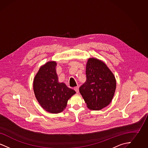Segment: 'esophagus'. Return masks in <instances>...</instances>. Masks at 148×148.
<instances>
[{
  "label": "esophagus",
  "instance_id": "1",
  "mask_svg": "<svg viewBox=\"0 0 148 148\" xmlns=\"http://www.w3.org/2000/svg\"><path fill=\"white\" fill-rule=\"evenodd\" d=\"M74 90H75V91L77 92V93L79 92V87L78 86H77V87H75V88H74Z\"/></svg>",
  "mask_w": 148,
  "mask_h": 148
}]
</instances>
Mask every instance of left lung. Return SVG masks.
Segmentation results:
<instances>
[{"label":"left lung","mask_w":148,"mask_h":148,"mask_svg":"<svg viewBox=\"0 0 148 148\" xmlns=\"http://www.w3.org/2000/svg\"><path fill=\"white\" fill-rule=\"evenodd\" d=\"M86 80L79 88L87 107L99 110L108 106L116 89V80L105 63L90 58L86 67Z\"/></svg>","instance_id":"obj_1"}]
</instances>
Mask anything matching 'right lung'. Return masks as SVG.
<instances>
[{
  "instance_id": "1",
  "label": "right lung",
  "mask_w": 148,
  "mask_h": 148,
  "mask_svg": "<svg viewBox=\"0 0 148 148\" xmlns=\"http://www.w3.org/2000/svg\"><path fill=\"white\" fill-rule=\"evenodd\" d=\"M56 62L42 66L34 77L33 88L35 97L48 112L59 113L66 108L68 100L76 93L63 83L58 81Z\"/></svg>"
}]
</instances>
